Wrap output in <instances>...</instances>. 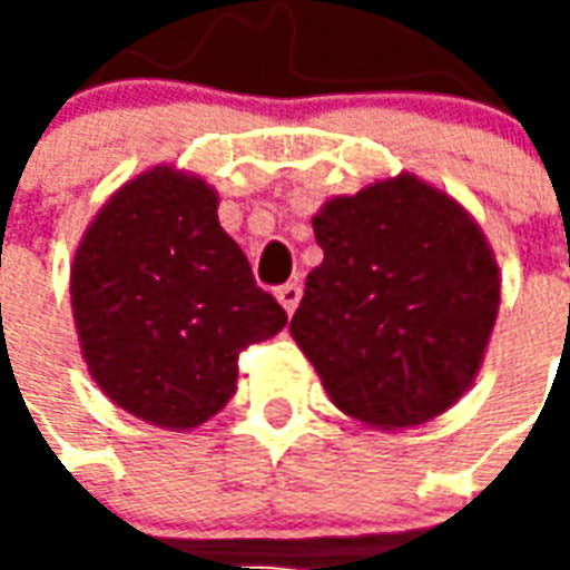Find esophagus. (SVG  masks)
Returning <instances> with one entry per match:
<instances>
[{
	"label": "esophagus",
	"instance_id": "1",
	"mask_svg": "<svg viewBox=\"0 0 570 570\" xmlns=\"http://www.w3.org/2000/svg\"><path fill=\"white\" fill-rule=\"evenodd\" d=\"M277 302L284 305L286 314H293V311L298 308V302H302V286L298 284H284V286H277Z\"/></svg>",
	"mask_w": 570,
	"mask_h": 570
}]
</instances>
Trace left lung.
I'll return each instance as SVG.
<instances>
[{"mask_svg": "<svg viewBox=\"0 0 570 570\" xmlns=\"http://www.w3.org/2000/svg\"><path fill=\"white\" fill-rule=\"evenodd\" d=\"M323 262L289 333L335 406L372 428L436 419L476 379L498 317L491 247L461 204L415 176L333 198Z\"/></svg>", "mask_w": 570, "mask_h": 570, "instance_id": "1", "label": "left lung"}]
</instances>
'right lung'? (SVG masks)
<instances>
[{
    "instance_id": "1",
    "label": "right lung",
    "mask_w": 570,
    "mask_h": 570,
    "mask_svg": "<svg viewBox=\"0 0 570 570\" xmlns=\"http://www.w3.org/2000/svg\"><path fill=\"white\" fill-rule=\"evenodd\" d=\"M69 289L94 382L170 430L213 419L235 394L240 351L286 323L216 219V191L170 167L137 176L97 213Z\"/></svg>"
}]
</instances>
